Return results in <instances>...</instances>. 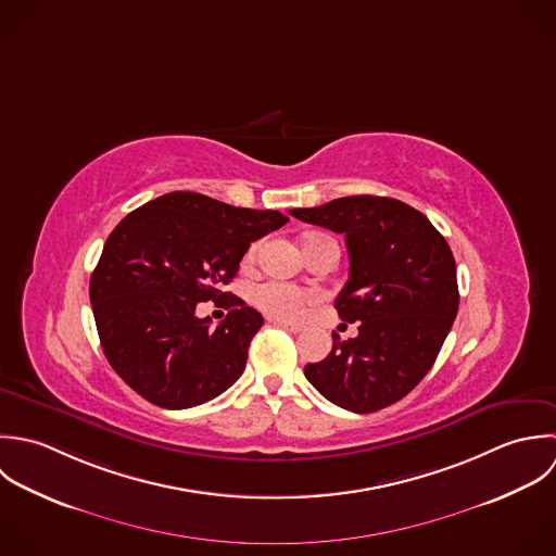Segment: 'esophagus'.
<instances>
[{"label":"esophagus","mask_w":556,"mask_h":556,"mask_svg":"<svg viewBox=\"0 0 556 556\" xmlns=\"http://www.w3.org/2000/svg\"><path fill=\"white\" fill-rule=\"evenodd\" d=\"M271 324L278 326V328H282V330H287V332H291V334H300V332H302V326L291 324V321H285V319H271Z\"/></svg>","instance_id":"34e87169"}]
</instances>
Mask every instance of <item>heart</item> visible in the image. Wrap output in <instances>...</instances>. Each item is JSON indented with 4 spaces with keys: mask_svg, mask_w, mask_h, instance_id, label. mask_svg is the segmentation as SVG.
Here are the masks:
<instances>
[{
    "mask_svg": "<svg viewBox=\"0 0 556 556\" xmlns=\"http://www.w3.org/2000/svg\"><path fill=\"white\" fill-rule=\"evenodd\" d=\"M334 241L332 237H326V235H313L306 239L304 243V250H308L311 245H315L317 241ZM337 243V241H334ZM256 245L250 248L248 252V258L252 261L256 256ZM252 302L267 315L271 317H278V319H298L302 317L308 306L315 302V295L311 291H304V289H298V287H291V285H285V282H263L258 285L254 291H252Z\"/></svg>",
    "mask_w": 556,
    "mask_h": 556,
    "instance_id": "b5f03b06",
    "label": "heart"
}]
</instances>
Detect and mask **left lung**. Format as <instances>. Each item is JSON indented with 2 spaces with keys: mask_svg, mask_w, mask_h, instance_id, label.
Wrapping results in <instances>:
<instances>
[{
  "mask_svg": "<svg viewBox=\"0 0 556 556\" xmlns=\"http://www.w3.org/2000/svg\"><path fill=\"white\" fill-rule=\"evenodd\" d=\"M302 222L345 235L350 280L334 306L358 337L304 367L334 405L369 414L403 399L433 367L459 308L446 239L414 206L386 195H348L293 208Z\"/></svg>",
  "mask_w": 556,
  "mask_h": 556,
  "instance_id": "obj_1",
  "label": "left lung"
}]
</instances>
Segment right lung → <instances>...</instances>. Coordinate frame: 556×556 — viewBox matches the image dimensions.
<instances>
[{"label": "right lung", "instance_id": "add662e5", "mask_svg": "<svg viewBox=\"0 0 556 556\" xmlns=\"http://www.w3.org/2000/svg\"><path fill=\"white\" fill-rule=\"evenodd\" d=\"M289 222L195 191L164 193L118 222L90 278V302L112 369L147 401L186 409L230 388L245 369L263 317L222 293L250 243ZM227 298L217 329L198 301Z\"/></svg>", "mask_w": 556, "mask_h": 556}]
</instances>
